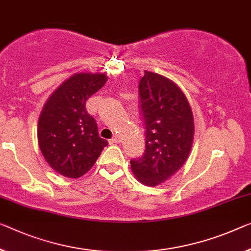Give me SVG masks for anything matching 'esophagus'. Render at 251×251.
<instances>
[{
	"mask_svg": "<svg viewBox=\"0 0 251 251\" xmlns=\"http://www.w3.org/2000/svg\"><path fill=\"white\" fill-rule=\"evenodd\" d=\"M120 140H121V138H120V136H117V134H115V136L111 139L110 140V144L111 145H114V144H118V142H120Z\"/></svg>",
	"mask_w": 251,
	"mask_h": 251,
	"instance_id": "1",
	"label": "esophagus"
}]
</instances>
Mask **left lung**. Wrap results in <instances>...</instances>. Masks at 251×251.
Wrapping results in <instances>:
<instances>
[{
  "mask_svg": "<svg viewBox=\"0 0 251 251\" xmlns=\"http://www.w3.org/2000/svg\"><path fill=\"white\" fill-rule=\"evenodd\" d=\"M140 111L146 128L144 155L131 159L139 182L156 186L177 173L190 155L194 120L186 96L171 79L145 71L139 82Z\"/></svg>",
  "mask_w": 251,
  "mask_h": 251,
  "instance_id": "obj_1",
  "label": "left lung"
}]
</instances>
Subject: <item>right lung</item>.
<instances>
[{"label":"right lung","mask_w":251,"mask_h":251,"mask_svg":"<svg viewBox=\"0 0 251 251\" xmlns=\"http://www.w3.org/2000/svg\"><path fill=\"white\" fill-rule=\"evenodd\" d=\"M106 80L104 74L73 75L50 95L41 111L38 142L46 161L60 175L78 178L86 174L107 146L85 107L88 98Z\"/></svg>","instance_id":"1"}]
</instances>
